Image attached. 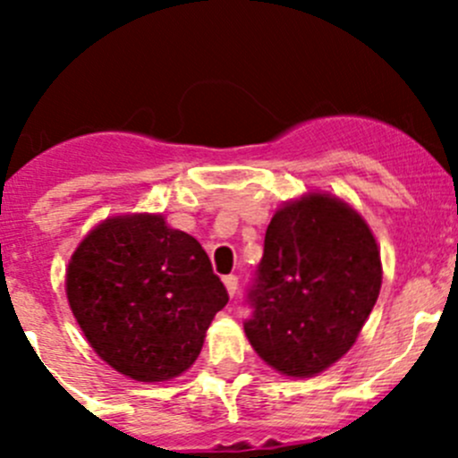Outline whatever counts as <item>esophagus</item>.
Instances as JSON below:
<instances>
[{"label":"esophagus","mask_w":458,"mask_h":458,"mask_svg":"<svg viewBox=\"0 0 458 458\" xmlns=\"http://www.w3.org/2000/svg\"><path fill=\"white\" fill-rule=\"evenodd\" d=\"M224 284H225V290H228L230 297H234V294H237V288H239V279H237V275H228V276H224Z\"/></svg>","instance_id":"34e87169"}]
</instances>
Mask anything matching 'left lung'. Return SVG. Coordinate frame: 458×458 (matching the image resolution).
<instances>
[{"mask_svg": "<svg viewBox=\"0 0 458 458\" xmlns=\"http://www.w3.org/2000/svg\"><path fill=\"white\" fill-rule=\"evenodd\" d=\"M381 290V255L344 201L285 203L266 230L243 321L259 357L288 377H312L357 341Z\"/></svg>", "mask_w": 458, "mask_h": 458, "instance_id": "1", "label": "left lung"}]
</instances>
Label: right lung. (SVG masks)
<instances>
[{
    "instance_id": "right-lung-1",
    "label": "right lung",
    "mask_w": 458,
    "mask_h": 458,
    "mask_svg": "<svg viewBox=\"0 0 458 458\" xmlns=\"http://www.w3.org/2000/svg\"><path fill=\"white\" fill-rule=\"evenodd\" d=\"M66 294L95 352L146 383L188 370L228 303L201 243L161 215L97 225L71 259Z\"/></svg>"
}]
</instances>
